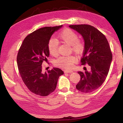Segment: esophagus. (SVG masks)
Masks as SVG:
<instances>
[{
    "label": "esophagus",
    "instance_id": "34e87169",
    "mask_svg": "<svg viewBox=\"0 0 123 123\" xmlns=\"http://www.w3.org/2000/svg\"><path fill=\"white\" fill-rule=\"evenodd\" d=\"M73 70H65L64 71V72L65 73H73Z\"/></svg>",
    "mask_w": 123,
    "mask_h": 123
}]
</instances>
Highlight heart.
<instances>
[{
	"label": "heart",
	"instance_id": "heart-1",
	"mask_svg": "<svg viewBox=\"0 0 123 123\" xmlns=\"http://www.w3.org/2000/svg\"><path fill=\"white\" fill-rule=\"evenodd\" d=\"M59 38L72 46V49L78 53H80L84 50V44L78 40V35L69 29H66L59 35ZM49 51L50 54L55 55L57 53L58 42L55 38H51L48 44ZM77 61V58L73 55L62 56L56 60L55 64L60 67L69 69L72 68L73 64Z\"/></svg>",
	"mask_w": 123,
	"mask_h": 123
}]
</instances>
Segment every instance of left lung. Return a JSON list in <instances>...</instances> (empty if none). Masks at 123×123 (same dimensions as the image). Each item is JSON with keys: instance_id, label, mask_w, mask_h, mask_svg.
Segmentation results:
<instances>
[{"instance_id": "left-lung-1", "label": "left lung", "mask_w": 123, "mask_h": 123, "mask_svg": "<svg viewBox=\"0 0 123 123\" xmlns=\"http://www.w3.org/2000/svg\"><path fill=\"white\" fill-rule=\"evenodd\" d=\"M82 36L84 50L81 59L82 65L88 64L90 69L78 72L81 79L76 88L83 93H90L101 86L109 73L112 55L106 37L94 26L87 24L71 25Z\"/></svg>"}]
</instances>
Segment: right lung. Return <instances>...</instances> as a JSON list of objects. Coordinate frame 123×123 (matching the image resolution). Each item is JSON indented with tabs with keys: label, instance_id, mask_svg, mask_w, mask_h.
Segmentation results:
<instances>
[{
	"label": "right lung",
	"instance_id": "obj_1",
	"mask_svg": "<svg viewBox=\"0 0 123 123\" xmlns=\"http://www.w3.org/2000/svg\"><path fill=\"white\" fill-rule=\"evenodd\" d=\"M62 26L44 27L35 31L25 38L18 51L17 62L22 80L29 90L40 96H47L55 91L58 79L64 74L55 67L47 73L42 70V62L49 56V41Z\"/></svg>",
	"mask_w": 123,
	"mask_h": 123
}]
</instances>
